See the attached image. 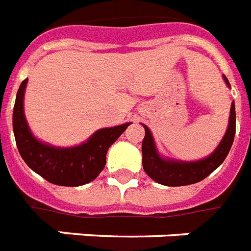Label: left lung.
<instances>
[{
    "mask_svg": "<svg viewBox=\"0 0 251 251\" xmlns=\"http://www.w3.org/2000/svg\"><path fill=\"white\" fill-rule=\"evenodd\" d=\"M226 83L229 85V81L224 76ZM145 137L142 140V167L144 171L149 175L154 181L167 186H182L190 185L207 177L212 171H215L220 164L223 163L229 153L236 133V111H234V102H232L229 116V126L224 135L223 140L216 148L214 153L206 159L198 162H172L166 160L158 155L155 145H154L153 136L149 128L145 127Z\"/></svg>",
    "mask_w": 251,
    "mask_h": 251,
    "instance_id": "obj_1",
    "label": "left lung"
}]
</instances>
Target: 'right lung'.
<instances>
[{"label":"right lung","instance_id":"right-lung-1","mask_svg":"<svg viewBox=\"0 0 251 251\" xmlns=\"http://www.w3.org/2000/svg\"><path fill=\"white\" fill-rule=\"evenodd\" d=\"M27 79L18 89L13 111V129L18 150L36 174L49 182L63 186H79L91 182L106 164V153L131 123L100 129L85 144L59 149L36 140L28 129L23 113V96Z\"/></svg>","mask_w":251,"mask_h":251}]
</instances>
